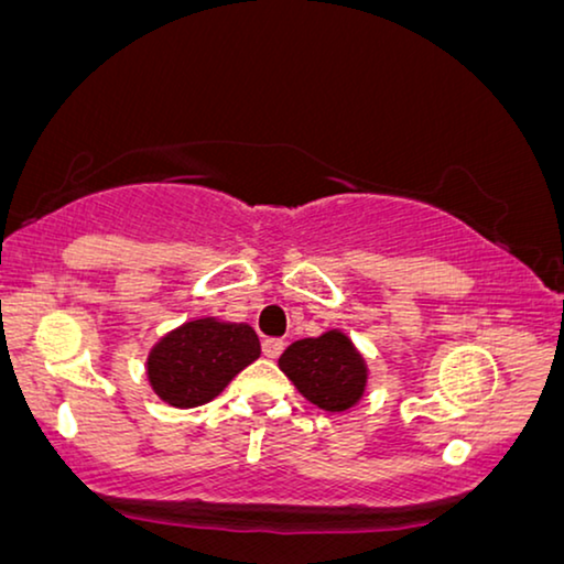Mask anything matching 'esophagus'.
Returning a JSON list of instances; mask_svg holds the SVG:
<instances>
[{
    "instance_id": "esophagus-1",
    "label": "esophagus",
    "mask_w": 564,
    "mask_h": 564,
    "mask_svg": "<svg viewBox=\"0 0 564 564\" xmlns=\"http://www.w3.org/2000/svg\"><path fill=\"white\" fill-rule=\"evenodd\" d=\"M283 349H285V341L283 339H265L263 341V355L268 359H279Z\"/></svg>"
}]
</instances>
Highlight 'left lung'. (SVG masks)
Masks as SVG:
<instances>
[{
  "label": "left lung",
  "instance_id": "obj_1",
  "mask_svg": "<svg viewBox=\"0 0 564 564\" xmlns=\"http://www.w3.org/2000/svg\"><path fill=\"white\" fill-rule=\"evenodd\" d=\"M279 367L308 402L329 413L357 405L367 384L365 359L341 332L291 344Z\"/></svg>",
  "mask_w": 564,
  "mask_h": 564
}]
</instances>
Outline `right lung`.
I'll list each match as a JSON object with an SVG mask.
<instances>
[{
	"label": "right lung",
	"mask_w": 564,
	"mask_h": 564,
	"mask_svg": "<svg viewBox=\"0 0 564 564\" xmlns=\"http://www.w3.org/2000/svg\"><path fill=\"white\" fill-rule=\"evenodd\" d=\"M260 357L248 324L197 318L166 334L149 355V382L174 408H197L217 398L240 369Z\"/></svg>",
	"instance_id": "obj_1"
}]
</instances>
